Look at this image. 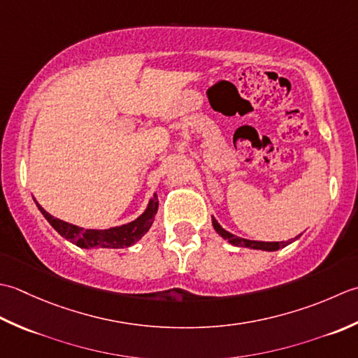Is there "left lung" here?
I'll return each mask as SVG.
<instances>
[{
    "mask_svg": "<svg viewBox=\"0 0 358 358\" xmlns=\"http://www.w3.org/2000/svg\"><path fill=\"white\" fill-rule=\"evenodd\" d=\"M213 227L224 239H227L230 244L238 245V247H249V249H257V250L275 252V250L281 249V247H286L287 244L292 243V241L296 239L295 238V239H289V241H281V243H264V241H250V239H244V238H239V236L231 235V233H229L227 230H224L221 225L217 224L216 220H213Z\"/></svg>",
    "mask_w": 358,
    "mask_h": 358,
    "instance_id": "obj_1",
    "label": "left lung"
}]
</instances>
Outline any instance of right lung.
I'll list each match as a JSON object with an SVG mask.
<instances>
[{"label": "right lung", "mask_w": 358, "mask_h": 358, "mask_svg": "<svg viewBox=\"0 0 358 358\" xmlns=\"http://www.w3.org/2000/svg\"><path fill=\"white\" fill-rule=\"evenodd\" d=\"M36 207H38L43 216L48 220V222L52 225L63 238H66L71 243L82 247V249H92V247H109V249H120L122 247L123 249V247H129L137 243V241L150 230L152 221H155V215L157 213L159 201L157 194H155V198L150 201L147 210H145L143 215L138 216L136 221L108 230H91L77 227V225L57 220V217L49 215L45 208L38 206V203H36Z\"/></svg>", "instance_id": "1"}]
</instances>
